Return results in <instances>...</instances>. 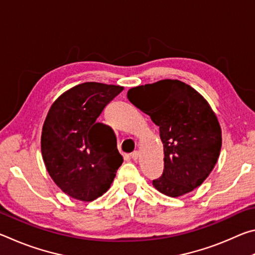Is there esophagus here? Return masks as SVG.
<instances>
[{"instance_id": "34e87169", "label": "esophagus", "mask_w": 255, "mask_h": 255, "mask_svg": "<svg viewBox=\"0 0 255 255\" xmlns=\"http://www.w3.org/2000/svg\"><path fill=\"white\" fill-rule=\"evenodd\" d=\"M138 156H139V152H137V150H135V152H132V153L130 154V157H131L132 159H137Z\"/></svg>"}]
</instances>
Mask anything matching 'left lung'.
Segmentation results:
<instances>
[{
    "instance_id": "obj_1",
    "label": "left lung",
    "mask_w": 255,
    "mask_h": 255,
    "mask_svg": "<svg viewBox=\"0 0 255 255\" xmlns=\"http://www.w3.org/2000/svg\"><path fill=\"white\" fill-rule=\"evenodd\" d=\"M127 98L159 127L164 170L155 189L175 198L201 185L222 148V129L206 99L179 80L131 88Z\"/></svg>"
}]
</instances>
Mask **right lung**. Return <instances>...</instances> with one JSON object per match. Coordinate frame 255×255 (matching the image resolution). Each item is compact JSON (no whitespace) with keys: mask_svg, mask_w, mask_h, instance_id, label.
Wrapping results in <instances>:
<instances>
[{"mask_svg":"<svg viewBox=\"0 0 255 255\" xmlns=\"http://www.w3.org/2000/svg\"><path fill=\"white\" fill-rule=\"evenodd\" d=\"M123 86L85 82L58 97L41 131V154L56 185L74 199L108 191L124 162L112 129L97 119Z\"/></svg>","mask_w":255,"mask_h":255,"instance_id":"right-lung-1","label":"right lung"}]
</instances>
